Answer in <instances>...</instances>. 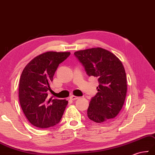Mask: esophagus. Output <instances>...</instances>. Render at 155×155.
Here are the masks:
<instances>
[{
	"instance_id": "obj_1",
	"label": "esophagus",
	"mask_w": 155,
	"mask_h": 155,
	"mask_svg": "<svg viewBox=\"0 0 155 155\" xmlns=\"http://www.w3.org/2000/svg\"><path fill=\"white\" fill-rule=\"evenodd\" d=\"M80 97H77V96H75V95H71L70 97V99H71V100H75V99H78Z\"/></svg>"
}]
</instances>
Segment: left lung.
Listing matches in <instances>:
<instances>
[{"label":"left lung","instance_id":"obj_1","mask_svg":"<svg viewBox=\"0 0 155 155\" xmlns=\"http://www.w3.org/2000/svg\"><path fill=\"white\" fill-rule=\"evenodd\" d=\"M74 56L88 76L98 79L97 93L91 99L87 109L88 118L97 123L114 119L123 107L127 94L126 73L121 61L101 48L75 51Z\"/></svg>","mask_w":155,"mask_h":155}]
</instances>
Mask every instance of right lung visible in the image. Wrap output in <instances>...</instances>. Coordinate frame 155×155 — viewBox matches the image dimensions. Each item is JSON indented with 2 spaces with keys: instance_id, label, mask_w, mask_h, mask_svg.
Returning <instances> with one entry per match:
<instances>
[{
  "instance_id": "add662e5",
  "label": "right lung",
  "mask_w": 155,
  "mask_h": 155,
  "mask_svg": "<svg viewBox=\"0 0 155 155\" xmlns=\"http://www.w3.org/2000/svg\"><path fill=\"white\" fill-rule=\"evenodd\" d=\"M70 52L47 51L26 65L20 79L19 101L26 117L32 125L48 128L60 122L68 101L49 98L50 84L59 64Z\"/></svg>"
}]
</instances>
